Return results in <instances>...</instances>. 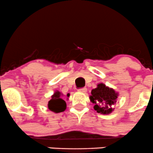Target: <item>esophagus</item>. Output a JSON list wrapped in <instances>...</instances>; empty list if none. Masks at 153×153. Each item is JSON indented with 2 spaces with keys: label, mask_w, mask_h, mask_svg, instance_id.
<instances>
[{
  "label": "esophagus",
  "mask_w": 153,
  "mask_h": 153,
  "mask_svg": "<svg viewBox=\"0 0 153 153\" xmlns=\"http://www.w3.org/2000/svg\"><path fill=\"white\" fill-rule=\"evenodd\" d=\"M86 91H87L86 88H79V89H78V91L83 92V93H85V92H86Z\"/></svg>",
  "instance_id": "1"
}]
</instances>
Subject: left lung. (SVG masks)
<instances>
[{
    "label": "left lung",
    "instance_id": "8db88e82",
    "mask_svg": "<svg viewBox=\"0 0 153 153\" xmlns=\"http://www.w3.org/2000/svg\"><path fill=\"white\" fill-rule=\"evenodd\" d=\"M117 93L112 88H109L103 83H100L94 89H92L90 96L91 102L95 104L94 110L98 113L110 114L113 111V107L117 99Z\"/></svg>",
    "mask_w": 153,
    "mask_h": 153
}]
</instances>
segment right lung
I'll return each mask as SVG.
<instances>
[{
	"label": "right lung",
	"instance_id": "obj_1",
	"mask_svg": "<svg viewBox=\"0 0 153 153\" xmlns=\"http://www.w3.org/2000/svg\"><path fill=\"white\" fill-rule=\"evenodd\" d=\"M66 102L63 100L62 94L59 91H56L48 102V109L56 113L65 111L66 109Z\"/></svg>",
	"mask_w": 153,
	"mask_h": 153
}]
</instances>
